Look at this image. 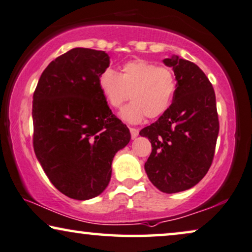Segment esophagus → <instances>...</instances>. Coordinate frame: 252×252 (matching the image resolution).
I'll list each match as a JSON object with an SVG mask.
<instances>
[{"mask_svg":"<svg viewBox=\"0 0 252 252\" xmlns=\"http://www.w3.org/2000/svg\"><path fill=\"white\" fill-rule=\"evenodd\" d=\"M130 133H131V138L135 139L137 136H138L139 133V130L136 129V128H130Z\"/></svg>","mask_w":252,"mask_h":252,"instance_id":"1","label":"esophagus"}]
</instances>
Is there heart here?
I'll list each match as a JSON object with an SVG mask.
<instances>
[{
  "label": "heart",
  "mask_w": 252,
  "mask_h": 252,
  "mask_svg": "<svg viewBox=\"0 0 252 252\" xmlns=\"http://www.w3.org/2000/svg\"><path fill=\"white\" fill-rule=\"evenodd\" d=\"M99 90L106 102L119 108L126 100L120 117L124 122L140 123L147 116L157 119L163 115L172 105L176 90L173 71L166 66H158L146 60H133L124 63L121 72L103 70L98 80Z\"/></svg>",
  "instance_id": "b5f03b06"
}]
</instances>
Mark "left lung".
<instances>
[{
  "label": "left lung",
  "instance_id": "obj_1",
  "mask_svg": "<svg viewBox=\"0 0 252 252\" xmlns=\"http://www.w3.org/2000/svg\"><path fill=\"white\" fill-rule=\"evenodd\" d=\"M162 62L175 75L173 103L139 135L152 145L144 166L150 181L162 192L175 193L194 187L209 172L219 120L212 84L199 66L177 55Z\"/></svg>",
  "mask_w": 252,
  "mask_h": 252
}]
</instances>
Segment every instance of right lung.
I'll list each match as a JSON object with an SVG mask.
<instances>
[{"label":"right lung","mask_w":252,"mask_h":252,"mask_svg":"<svg viewBox=\"0 0 252 252\" xmlns=\"http://www.w3.org/2000/svg\"><path fill=\"white\" fill-rule=\"evenodd\" d=\"M108 66L106 52L72 48L43 70L33 94L36 159L54 187L72 199L103 192L114 156L131 138L99 90Z\"/></svg>","instance_id":"right-lung-1"}]
</instances>
